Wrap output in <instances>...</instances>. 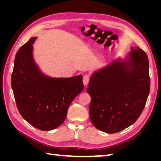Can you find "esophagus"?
<instances>
[{
  "label": "esophagus",
  "mask_w": 161,
  "mask_h": 161,
  "mask_svg": "<svg viewBox=\"0 0 161 161\" xmlns=\"http://www.w3.org/2000/svg\"><path fill=\"white\" fill-rule=\"evenodd\" d=\"M89 80H90V77H89V75H84L83 77V83L85 86L88 84Z\"/></svg>",
  "instance_id": "34e87169"
}]
</instances>
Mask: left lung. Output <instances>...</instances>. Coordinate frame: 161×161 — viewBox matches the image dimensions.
<instances>
[{
  "instance_id": "obj_1",
  "label": "left lung",
  "mask_w": 161,
  "mask_h": 161,
  "mask_svg": "<svg viewBox=\"0 0 161 161\" xmlns=\"http://www.w3.org/2000/svg\"><path fill=\"white\" fill-rule=\"evenodd\" d=\"M148 68L146 53L132 47L126 59L92 75L86 92L91 97L89 117L97 129L114 133L135 123L150 92Z\"/></svg>"
}]
</instances>
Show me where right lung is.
Wrapping results in <instances>:
<instances>
[{
	"mask_svg": "<svg viewBox=\"0 0 161 161\" xmlns=\"http://www.w3.org/2000/svg\"><path fill=\"white\" fill-rule=\"evenodd\" d=\"M35 39L31 38L16 53L11 85L23 118L37 129L50 130L64 121L70 103L83 90V77L51 78L43 75L32 58Z\"/></svg>",
	"mask_w": 161,
	"mask_h": 161,
	"instance_id": "right-lung-1",
	"label": "right lung"
}]
</instances>
